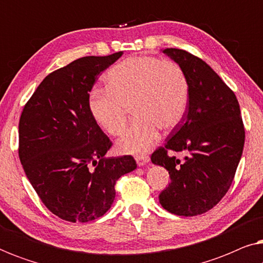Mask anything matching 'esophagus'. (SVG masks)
<instances>
[{"label":"esophagus","mask_w":263,"mask_h":263,"mask_svg":"<svg viewBox=\"0 0 263 263\" xmlns=\"http://www.w3.org/2000/svg\"><path fill=\"white\" fill-rule=\"evenodd\" d=\"M135 160L139 166H143V165H146L149 161V157L145 156V154H141V156H136Z\"/></svg>","instance_id":"34e87169"}]
</instances>
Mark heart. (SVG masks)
<instances>
[{
	"label": "heart",
	"instance_id": "heart-1",
	"mask_svg": "<svg viewBox=\"0 0 263 263\" xmlns=\"http://www.w3.org/2000/svg\"><path fill=\"white\" fill-rule=\"evenodd\" d=\"M107 88H95L88 107L107 134H122L129 107L135 121L118 140L122 153L138 154L158 141L160 129L172 130L184 117L189 100V81L184 70L172 61L138 56L117 63L106 74Z\"/></svg>",
	"mask_w": 263,
	"mask_h": 263
}]
</instances>
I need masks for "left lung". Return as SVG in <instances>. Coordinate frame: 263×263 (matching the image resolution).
<instances>
[{"instance_id":"1","label":"left lung","mask_w":263,"mask_h":263,"mask_svg":"<svg viewBox=\"0 0 263 263\" xmlns=\"http://www.w3.org/2000/svg\"><path fill=\"white\" fill-rule=\"evenodd\" d=\"M189 81L188 109L152 154L153 164L168 171L171 182L159 195L163 208L176 215L206 213L231 185L243 153L246 132L238 100L220 77L199 57L181 49H164ZM167 152H185L183 161Z\"/></svg>"}]
</instances>
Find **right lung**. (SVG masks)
<instances>
[{"label": "right lung", "instance_id": "right-lung-1", "mask_svg": "<svg viewBox=\"0 0 263 263\" xmlns=\"http://www.w3.org/2000/svg\"><path fill=\"white\" fill-rule=\"evenodd\" d=\"M86 56L49 74L25 105L19 158L42 202L63 220L87 222L110 210L132 156L106 158L110 139L88 107L98 75L122 56Z\"/></svg>", "mask_w": 263, "mask_h": 263}]
</instances>
